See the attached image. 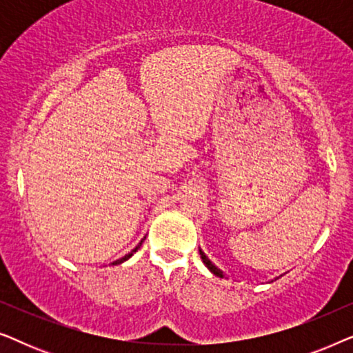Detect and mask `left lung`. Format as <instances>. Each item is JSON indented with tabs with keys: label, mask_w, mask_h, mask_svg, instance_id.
Returning a JSON list of instances; mask_svg holds the SVG:
<instances>
[{
	"label": "left lung",
	"mask_w": 353,
	"mask_h": 353,
	"mask_svg": "<svg viewBox=\"0 0 353 353\" xmlns=\"http://www.w3.org/2000/svg\"><path fill=\"white\" fill-rule=\"evenodd\" d=\"M199 255H201L202 262H204V265H205V267H207V268H209V270H210V272L215 274V276H219V278H223V276H225V274H223V272H221V270H220L219 267H216V265H215L214 262H212V260H210L209 257H207V255L204 254V250H202L201 248H199Z\"/></svg>",
	"instance_id": "1"
}]
</instances>
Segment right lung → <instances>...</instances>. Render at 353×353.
Returning <instances> with one entry per match:
<instances>
[{
  "label": "right lung",
  "instance_id": "1",
  "mask_svg": "<svg viewBox=\"0 0 353 353\" xmlns=\"http://www.w3.org/2000/svg\"><path fill=\"white\" fill-rule=\"evenodd\" d=\"M141 244H143V241H141V243H139L138 245H137V248H134L133 250H132V252H128L127 255H123V257L122 259H119V260H115V262H112V263H110V265H120V263H123V262H127V260L130 259V257H132V255L134 254V252H137V250L139 249V248H141Z\"/></svg>",
  "mask_w": 353,
  "mask_h": 353
}]
</instances>
